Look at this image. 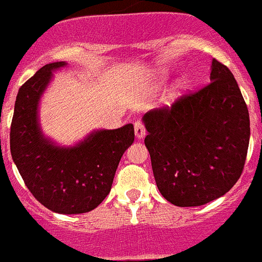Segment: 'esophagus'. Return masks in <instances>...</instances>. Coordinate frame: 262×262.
<instances>
[{"label": "esophagus", "instance_id": "34e87169", "mask_svg": "<svg viewBox=\"0 0 262 262\" xmlns=\"http://www.w3.org/2000/svg\"><path fill=\"white\" fill-rule=\"evenodd\" d=\"M134 134H136V137L138 140H142L143 137L146 136V129L145 126H143L142 121H140V120H137V121L134 122Z\"/></svg>", "mask_w": 262, "mask_h": 262}]
</instances>
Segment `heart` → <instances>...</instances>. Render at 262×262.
<instances>
[{
	"mask_svg": "<svg viewBox=\"0 0 262 262\" xmlns=\"http://www.w3.org/2000/svg\"><path fill=\"white\" fill-rule=\"evenodd\" d=\"M160 77H162V75H160Z\"/></svg>",
	"mask_w": 262,
	"mask_h": 262,
	"instance_id": "1",
	"label": "heart"
}]
</instances>
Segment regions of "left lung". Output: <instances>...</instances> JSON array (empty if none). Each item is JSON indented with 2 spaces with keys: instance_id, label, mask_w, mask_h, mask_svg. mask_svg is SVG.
I'll list each match as a JSON object with an SVG mask.
<instances>
[{
  "instance_id": "left-lung-1",
  "label": "left lung",
  "mask_w": 262,
  "mask_h": 262,
  "mask_svg": "<svg viewBox=\"0 0 262 262\" xmlns=\"http://www.w3.org/2000/svg\"><path fill=\"white\" fill-rule=\"evenodd\" d=\"M210 83L142 117L155 183L180 207L222 197L242 175L248 151L249 114L232 73L211 61Z\"/></svg>"
}]
</instances>
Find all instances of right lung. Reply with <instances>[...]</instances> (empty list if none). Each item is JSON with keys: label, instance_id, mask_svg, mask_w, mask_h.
I'll use <instances>...</instances> for the list:
<instances>
[{"label": "right lung", "instance_id": "right-lung-1", "mask_svg": "<svg viewBox=\"0 0 262 262\" xmlns=\"http://www.w3.org/2000/svg\"><path fill=\"white\" fill-rule=\"evenodd\" d=\"M65 61L44 65L19 89L10 129V151L26 187L58 214L94 210L110 193L122 154L134 141L133 124L98 129L73 146H61L41 130L39 107L53 73Z\"/></svg>", "mask_w": 262, "mask_h": 262}]
</instances>
